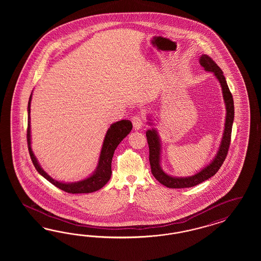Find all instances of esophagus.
<instances>
[{
  "instance_id": "34e87169",
  "label": "esophagus",
  "mask_w": 261,
  "mask_h": 261,
  "mask_svg": "<svg viewBox=\"0 0 261 261\" xmlns=\"http://www.w3.org/2000/svg\"><path fill=\"white\" fill-rule=\"evenodd\" d=\"M143 122H144V118L142 115H137L132 118V123L135 130H140L143 126Z\"/></svg>"
}]
</instances>
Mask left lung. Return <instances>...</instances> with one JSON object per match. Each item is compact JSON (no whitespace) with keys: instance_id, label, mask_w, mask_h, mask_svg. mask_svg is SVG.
<instances>
[{"instance_id":"1","label":"left lung","mask_w":261,"mask_h":261,"mask_svg":"<svg viewBox=\"0 0 261 261\" xmlns=\"http://www.w3.org/2000/svg\"><path fill=\"white\" fill-rule=\"evenodd\" d=\"M199 63L205 69V71H211L214 73V76L219 81L222 88V95L226 107V118L224 124V131L222 135L221 142L219 148L217 150L214 158L203 167L191 176L188 177H176L169 174L166 173L161 166V157H162V144L159 135L158 130L156 128H151L146 131V139L149 146V162H150L151 172L153 176L158 180L162 185L166 186L169 189H185L197 186L199 184L204 182L205 180L213 177L219 168L221 167L225 159L227 157L229 150L230 136H231V128L234 119V106H233V98L229 92L226 79L223 74L221 69L217 66V64L210 56L202 55L200 56ZM148 119V118H147ZM147 122L149 125H154L151 122V119Z\"/></svg>"}]
</instances>
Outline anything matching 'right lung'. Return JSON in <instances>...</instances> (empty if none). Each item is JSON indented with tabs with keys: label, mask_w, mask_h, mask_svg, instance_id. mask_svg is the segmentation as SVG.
<instances>
[{
	"label": "right lung",
	"mask_w": 261,
	"mask_h": 261,
	"mask_svg": "<svg viewBox=\"0 0 261 261\" xmlns=\"http://www.w3.org/2000/svg\"><path fill=\"white\" fill-rule=\"evenodd\" d=\"M32 93L30 96V100L28 104V145L29 151L32 158V163L35 166L36 170L39 172L47 181L55 185L56 188L64 190L69 193H91L96 190H100L108 181L110 180L112 175L111 164L114 156V152L118 147L121 141L129 134L132 130V122L130 120L122 119L112 123L108 128L106 135L104 137L102 147L100 151V155L98 158V163L95 171L89 177L80 180L77 182H66L57 181L51 178L48 174L40 166L39 162L35 157L32 149V135H31V102H32Z\"/></svg>",
	"instance_id": "right-lung-1"
}]
</instances>
